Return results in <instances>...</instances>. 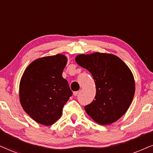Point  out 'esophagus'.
Wrapping results in <instances>:
<instances>
[{"instance_id":"34e87169","label":"esophagus","mask_w":153,"mask_h":153,"mask_svg":"<svg viewBox=\"0 0 153 153\" xmlns=\"http://www.w3.org/2000/svg\"><path fill=\"white\" fill-rule=\"evenodd\" d=\"M78 94H79V91H74L73 92V95L74 96V97H76V96L78 95Z\"/></svg>"}]
</instances>
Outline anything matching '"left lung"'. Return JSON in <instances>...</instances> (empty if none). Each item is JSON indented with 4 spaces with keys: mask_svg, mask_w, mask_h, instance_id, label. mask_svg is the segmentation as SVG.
Segmentation results:
<instances>
[{
    "mask_svg": "<svg viewBox=\"0 0 153 153\" xmlns=\"http://www.w3.org/2000/svg\"><path fill=\"white\" fill-rule=\"evenodd\" d=\"M76 62L93 76L97 94L85 105L86 114L100 125H109L123 116L135 94V81L129 67L112 54H79Z\"/></svg>",
    "mask_w": 153,
    "mask_h": 153,
    "instance_id": "left-lung-1",
    "label": "left lung"
}]
</instances>
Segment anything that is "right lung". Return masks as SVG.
<instances>
[{"instance_id":"1","label":"right lung","mask_w":153,"mask_h":153,"mask_svg":"<svg viewBox=\"0 0 153 153\" xmlns=\"http://www.w3.org/2000/svg\"><path fill=\"white\" fill-rule=\"evenodd\" d=\"M67 62L63 54L39 58L28 65L19 87L23 110L38 123L54 124L62 114V108L72 95L62 71Z\"/></svg>"}]
</instances>
